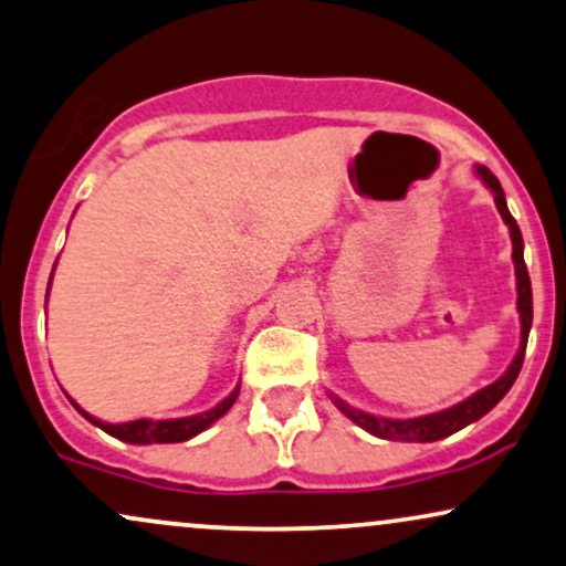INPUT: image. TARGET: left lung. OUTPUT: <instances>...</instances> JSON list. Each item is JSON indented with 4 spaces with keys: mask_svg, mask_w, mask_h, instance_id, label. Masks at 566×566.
Returning a JSON list of instances; mask_svg holds the SVG:
<instances>
[{
    "mask_svg": "<svg viewBox=\"0 0 566 566\" xmlns=\"http://www.w3.org/2000/svg\"><path fill=\"white\" fill-rule=\"evenodd\" d=\"M478 176L483 178L488 188L493 191V199H496L501 218H504V222L509 226V233H512V247H514L512 256H514V268H517V310L522 317L520 352H517V357H514L512 367H509L496 382H491L488 388L478 390L475 396H470L467 401L457 403V407H451L446 411H436V415H428V417H415V420H386V417L365 415V411L352 409L348 403L336 399V407L344 411L348 420H354L359 428H365L367 432H373V436H378V438H388V441H420V443L441 441V438L467 428V424L480 420V417L488 415V411L496 407V403L509 394V388L514 386V380H517V375L522 369V361H525L530 325H533V289H530L525 256H522V233H520L517 220H514L512 212H509L506 199H504V188H501L499 178L483 165H478Z\"/></svg>",
    "mask_w": 566,
    "mask_h": 566,
    "instance_id": "8db88e82",
    "label": "left lung"
}]
</instances>
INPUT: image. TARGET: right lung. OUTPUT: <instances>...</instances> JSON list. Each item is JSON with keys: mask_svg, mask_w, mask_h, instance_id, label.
Here are the masks:
<instances>
[{"mask_svg": "<svg viewBox=\"0 0 566 566\" xmlns=\"http://www.w3.org/2000/svg\"><path fill=\"white\" fill-rule=\"evenodd\" d=\"M235 399H239V388H235L226 401H220L218 407L205 411V415L184 417V420H134V422H123V424H109V422L94 420V417L86 415V411H83L75 401H73V407L78 409L88 422L99 424L104 432L120 438V441H128V443H180V441H188V438H193L197 432L207 430L214 420H220V417L226 415L230 407H233Z\"/></svg>", "mask_w": 566, "mask_h": 566, "instance_id": "add662e5", "label": "right lung"}]
</instances>
